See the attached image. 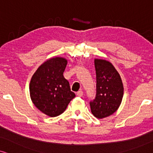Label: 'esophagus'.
I'll return each instance as SVG.
<instances>
[{
    "mask_svg": "<svg viewBox=\"0 0 153 153\" xmlns=\"http://www.w3.org/2000/svg\"><path fill=\"white\" fill-rule=\"evenodd\" d=\"M76 95H78V97H81V96H82V95H83V92L81 91H79L76 93Z\"/></svg>",
    "mask_w": 153,
    "mask_h": 153,
    "instance_id": "obj_1",
    "label": "esophagus"
}]
</instances>
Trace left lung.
I'll return each mask as SVG.
<instances>
[{
  "label": "left lung",
  "mask_w": 153,
  "mask_h": 153,
  "mask_svg": "<svg viewBox=\"0 0 153 153\" xmlns=\"http://www.w3.org/2000/svg\"><path fill=\"white\" fill-rule=\"evenodd\" d=\"M96 71V94L90 102L91 113L99 119L108 117L120 105L123 85L118 72L113 64L102 59H95Z\"/></svg>",
  "instance_id": "1"
}]
</instances>
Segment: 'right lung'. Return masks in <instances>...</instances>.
Masks as SVG:
<instances>
[{
    "label": "right lung",
    "mask_w": 153,
    "mask_h": 153,
    "mask_svg": "<svg viewBox=\"0 0 153 153\" xmlns=\"http://www.w3.org/2000/svg\"><path fill=\"white\" fill-rule=\"evenodd\" d=\"M68 60L55 57L44 62L30 80V95L35 106L50 117H56L65 111L75 97L63 73Z\"/></svg>",
    "instance_id": "obj_1"
}]
</instances>
